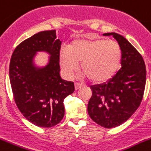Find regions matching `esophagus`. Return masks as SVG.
I'll use <instances>...</instances> for the list:
<instances>
[{"label": "esophagus", "instance_id": "obj_1", "mask_svg": "<svg viewBox=\"0 0 151 151\" xmlns=\"http://www.w3.org/2000/svg\"><path fill=\"white\" fill-rule=\"evenodd\" d=\"M82 87H83V85H82V84H81V83H74V87H75V90H79L80 88H81Z\"/></svg>", "mask_w": 151, "mask_h": 151}]
</instances>
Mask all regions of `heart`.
<instances>
[{
    "mask_svg": "<svg viewBox=\"0 0 151 151\" xmlns=\"http://www.w3.org/2000/svg\"><path fill=\"white\" fill-rule=\"evenodd\" d=\"M121 49L118 43L104 39H78L68 48L59 52V64L66 78L77 73L80 63L83 77L95 83H102L112 78L121 61Z\"/></svg>",
    "mask_w": 151,
    "mask_h": 151,
    "instance_id": "b5f03b06",
    "label": "heart"
}]
</instances>
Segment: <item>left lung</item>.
<instances>
[{"instance_id": "obj_1", "label": "left lung", "mask_w": 151, "mask_h": 151, "mask_svg": "<svg viewBox=\"0 0 151 151\" xmlns=\"http://www.w3.org/2000/svg\"><path fill=\"white\" fill-rule=\"evenodd\" d=\"M113 35L121 47V68L107 83L91 86L87 111L100 126L113 128L126 122L139 107L146 84V66L141 54L116 33Z\"/></svg>"}]
</instances>
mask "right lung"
<instances>
[{
  "label": "right lung",
  "instance_id": "add662e5",
  "mask_svg": "<svg viewBox=\"0 0 151 151\" xmlns=\"http://www.w3.org/2000/svg\"><path fill=\"white\" fill-rule=\"evenodd\" d=\"M61 41L56 30H44L19 44L10 61L9 75L14 99L19 111L33 124L50 127L64 116V100L74 91V83L60 77L59 52ZM52 55L50 63L35 69L32 58L37 51Z\"/></svg>",
  "mask_w": 151,
  "mask_h": 151
}]
</instances>
